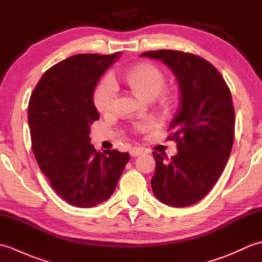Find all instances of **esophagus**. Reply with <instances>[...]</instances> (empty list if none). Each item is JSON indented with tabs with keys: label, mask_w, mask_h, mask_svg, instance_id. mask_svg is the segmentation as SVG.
Masks as SVG:
<instances>
[{
	"label": "esophagus",
	"mask_w": 262,
	"mask_h": 262,
	"mask_svg": "<svg viewBox=\"0 0 262 262\" xmlns=\"http://www.w3.org/2000/svg\"><path fill=\"white\" fill-rule=\"evenodd\" d=\"M129 154H130V157H133V158H136V157H138V155L143 154V151H142L141 148L134 147V148H132V149H130V151H129Z\"/></svg>",
	"instance_id": "1"
}]
</instances>
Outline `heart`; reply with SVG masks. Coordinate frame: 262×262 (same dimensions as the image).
Wrapping results in <instances>:
<instances>
[{
    "label": "heart",
    "instance_id": "obj_1",
    "mask_svg": "<svg viewBox=\"0 0 262 262\" xmlns=\"http://www.w3.org/2000/svg\"><path fill=\"white\" fill-rule=\"evenodd\" d=\"M126 84L142 99L151 101L162 93L165 85V77L159 68L148 63H141L126 72L124 76ZM118 97V85L111 76H105L100 81L93 94L94 104L102 114L114 110ZM152 121L146 120L140 124V129H147Z\"/></svg>",
    "mask_w": 262,
    "mask_h": 262
}]
</instances>
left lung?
<instances>
[{
    "label": "left lung",
    "mask_w": 262,
    "mask_h": 262,
    "mask_svg": "<svg viewBox=\"0 0 262 262\" xmlns=\"http://www.w3.org/2000/svg\"><path fill=\"white\" fill-rule=\"evenodd\" d=\"M141 57L163 62L179 84L180 107L169 128L178 153L169 159L153 152L151 186L161 203L187 207L210 191L230 158L235 124L231 91L220 72L196 55L160 49Z\"/></svg>",
    "instance_id": "left-lung-1"
}]
</instances>
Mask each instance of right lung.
<instances>
[{
    "instance_id": "obj_1",
    "label": "right lung",
    "mask_w": 262,
    "mask_h": 262,
    "mask_svg": "<svg viewBox=\"0 0 262 262\" xmlns=\"http://www.w3.org/2000/svg\"><path fill=\"white\" fill-rule=\"evenodd\" d=\"M119 57L120 53L71 56L46 71L30 97L28 122L37 163L55 192L77 207L109 199L129 161L127 152L97 151L89 136L100 117L94 88Z\"/></svg>"
}]
</instances>
